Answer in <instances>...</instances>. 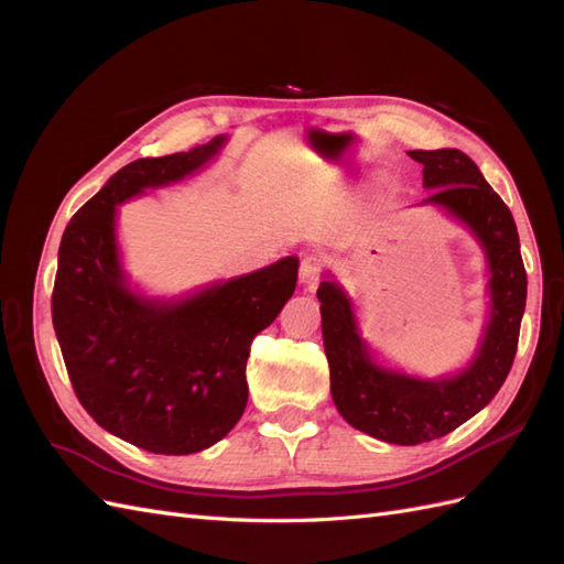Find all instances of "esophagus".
<instances>
[{"label":"esophagus","instance_id":"34e87169","mask_svg":"<svg viewBox=\"0 0 564 564\" xmlns=\"http://www.w3.org/2000/svg\"><path fill=\"white\" fill-rule=\"evenodd\" d=\"M324 270H327V259H324V256H319V253H308L301 261V270H299L301 282L308 284L313 289L319 282Z\"/></svg>","mask_w":564,"mask_h":564}]
</instances>
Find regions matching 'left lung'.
<instances>
[{"label": "left lung", "instance_id": "left-lung-1", "mask_svg": "<svg viewBox=\"0 0 564 564\" xmlns=\"http://www.w3.org/2000/svg\"><path fill=\"white\" fill-rule=\"evenodd\" d=\"M406 155L423 166V185L433 191L421 204L447 209L473 230L487 253L491 313L473 362L456 377L437 381L373 365L344 289L336 282H322L317 289L338 414L352 429L404 447L452 433L491 402L513 367L527 301L513 214L477 164L456 148L409 150Z\"/></svg>", "mask_w": 564, "mask_h": 564}]
</instances>
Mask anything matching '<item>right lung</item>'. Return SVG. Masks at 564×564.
I'll return each mask as SVG.
<instances>
[{
    "mask_svg": "<svg viewBox=\"0 0 564 564\" xmlns=\"http://www.w3.org/2000/svg\"><path fill=\"white\" fill-rule=\"evenodd\" d=\"M226 143L127 164L67 224L51 317L75 395L108 433L152 454H195L226 437L247 406L253 336L292 299L299 259L212 284L183 301L127 286L117 204L181 181Z\"/></svg>",
    "mask_w": 564,
    "mask_h": 564,
    "instance_id": "1",
    "label": "right lung"
}]
</instances>
